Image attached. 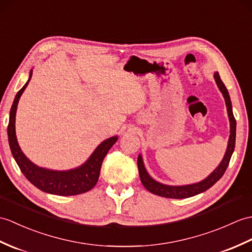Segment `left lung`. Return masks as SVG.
Returning a JSON list of instances; mask_svg holds the SVG:
<instances>
[{"label":"left lung","instance_id":"8db88e82","mask_svg":"<svg viewBox=\"0 0 252 252\" xmlns=\"http://www.w3.org/2000/svg\"><path fill=\"white\" fill-rule=\"evenodd\" d=\"M214 77L219 90L221 91L222 95L224 97L226 109H227V116H229L230 119V126H231V131H230V137H229V143H227V148L225 151V155L223 159L220 162V164L217 166V168L209 175L207 178L200 181V183L192 184V185H186V186H167L158 183L155 179L149 176L144 165L143 158L142 156H138L137 158V166H138V173L140 181H142L143 186L147 189L149 192L154 193L156 195L163 196V197H168V198H187L194 196L196 194H200V193L208 190L210 187H213L217 181L223 176L224 172L226 171L227 165H229L232 154L235 148V137H236V120L234 118V115L232 112V103L230 99L229 92H227L224 84L222 83V80L219 76V73L216 72L214 74Z\"/></svg>","mask_w":252,"mask_h":252}]
</instances>
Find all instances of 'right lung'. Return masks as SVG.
Segmentation results:
<instances>
[{"label":"right lung","instance_id":"right-lung-1","mask_svg":"<svg viewBox=\"0 0 252 252\" xmlns=\"http://www.w3.org/2000/svg\"><path fill=\"white\" fill-rule=\"evenodd\" d=\"M31 77L32 71L30 72V77H29L27 84L16 94L9 113L7 134L9 147L14 159L26 178L36 188L46 193L67 196L81 194V193L91 190L97 183L99 171H101L102 162L105 156L107 155L108 150L113 147V145L117 142L118 137L113 136L102 142L93 151V154L87 160V162L77 168L68 169V171H52V169L35 165L21 151L18 142H17L15 131L17 105H18L19 98L27 88Z\"/></svg>","mask_w":252,"mask_h":252}]
</instances>
